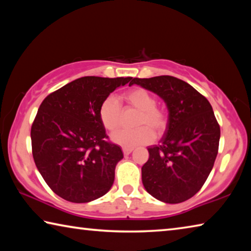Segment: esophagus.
Instances as JSON below:
<instances>
[{
    "mask_svg": "<svg viewBox=\"0 0 251 251\" xmlns=\"http://www.w3.org/2000/svg\"><path fill=\"white\" fill-rule=\"evenodd\" d=\"M133 151V148H126V147H124L123 148V152H124V155H129L130 152Z\"/></svg>",
    "mask_w": 251,
    "mask_h": 251,
    "instance_id": "34e87169",
    "label": "esophagus"
}]
</instances>
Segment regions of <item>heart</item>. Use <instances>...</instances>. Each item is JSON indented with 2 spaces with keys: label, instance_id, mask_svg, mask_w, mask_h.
<instances>
[{
  "label": "heart",
  "instance_id": "heart-1",
  "mask_svg": "<svg viewBox=\"0 0 251 251\" xmlns=\"http://www.w3.org/2000/svg\"><path fill=\"white\" fill-rule=\"evenodd\" d=\"M122 99L129 107L139 110L136 117L133 130L122 129L112 135V141L122 147L134 148L154 141L155 135H161L168 124L167 112L160 106H157L154 94L143 87H135L125 92ZM100 120L106 130L115 131L121 125L122 105L116 97L107 96L100 103L99 109ZM154 131L152 132V130Z\"/></svg>",
  "mask_w": 251,
  "mask_h": 251
}]
</instances>
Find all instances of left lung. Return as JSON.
<instances>
[{"label": "left lung", "mask_w": 251, "mask_h": 251, "mask_svg": "<svg viewBox=\"0 0 251 251\" xmlns=\"http://www.w3.org/2000/svg\"><path fill=\"white\" fill-rule=\"evenodd\" d=\"M133 84L160 96L168 108L166 131L158 145L147 148L143 185L160 201H185L201 190L218 154L220 127L211 105L192 85L174 76L136 77Z\"/></svg>", "instance_id": "8db88e82"}]
</instances>
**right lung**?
Instances as JSON below:
<instances>
[{"label": "right lung", "instance_id": "obj_1", "mask_svg": "<svg viewBox=\"0 0 251 251\" xmlns=\"http://www.w3.org/2000/svg\"><path fill=\"white\" fill-rule=\"evenodd\" d=\"M133 77L85 76L50 93L31 128L34 161L46 184L72 202H88L108 192L121 147L108 141L100 103Z\"/></svg>", "mask_w": 251, "mask_h": 251}]
</instances>
